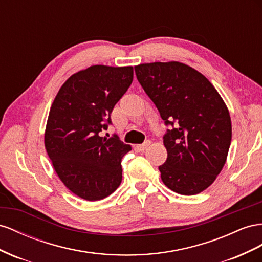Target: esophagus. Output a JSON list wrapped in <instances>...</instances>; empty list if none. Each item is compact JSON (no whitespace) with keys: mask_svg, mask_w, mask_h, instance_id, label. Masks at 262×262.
Segmentation results:
<instances>
[{"mask_svg":"<svg viewBox=\"0 0 262 262\" xmlns=\"http://www.w3.org/2000/svg\"><path fill=\"white\" fill-rule=\"evenodd\" d=\"M149 146H150V140H146L144 144L137 145V146H136V149H137V150H139V151H145Z\"/></svg>","mask_w":262,"mask_h":262,"instance_id":"1","label":"esophagus"}]
</instances>
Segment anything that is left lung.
Masks as SVG:
<instances>
[{"mask_svg":"<svg viewBox=\"0 0 262 262\" xmlns=\"http://www.w3.org/2000/svg\"><path fill=\"white\" fill-rule=\"evenodd\" d=\"M137 80L170 129L163 136L168 157L159 167L170 190L194 195L220 174L229 150V112L203 74L178 61L141 63Z\"/></svg>","mask_w":262,"mask_h":262,"instance_id":"obj_1","label":"left lung"}]
</instances>
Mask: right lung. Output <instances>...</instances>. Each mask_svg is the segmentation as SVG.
I'll return each mask as SVG.
<instances>
[{
    "instance_id": "add662e5",
    "label": "right lung",
    "mask_w": 262,
    "mask_h": 262,
    "mask_svg": "<svg viewBox=\"0 0 262 262\" xmlns=\"http://www.w3.org/2000/svg\"><path fill=\"white\" fill-rule=\"evenodd\" d=\"M133 78V67L91 66L64 82L50 107L45 147L62 183L81 199L102 200L122 182V158L132 147L100 134Z\"/></svg>"
}]
</instances>
